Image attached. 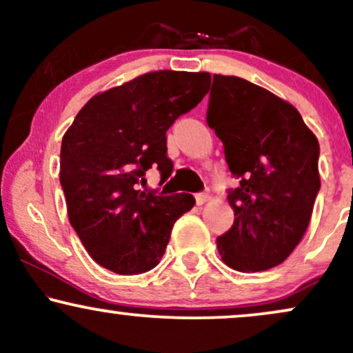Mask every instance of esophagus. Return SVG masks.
<instances>
[{"label":"esophagus","instance_id":"34e87169","mask_svg":"<svg viewBox=\"0 0 353 353\" xmlns=\"http://www.w3.org/2000/svg\"><path fill=\"white\" fill-rule=\"evenodd\" d=\"M208 199H209V194H208V192H199V194H196V204H197V205L205 204V202H208Z\"/></svg>","mask_w":353,"mask_h":353}]
</instances>
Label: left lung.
Here are the masks:
<instances>
[{
    "label": "left lung",
    "mask_w": 353,
    "mask_h": 353,
    "mask_svg": "<svg viewBox=\"0 0 353 353\" xmlns=\"http://www.w3.org/2000/svg\"><path fill=\"white\" fill-rule=\"evenodd\" d=\"M208 124L239 179L228 196L236 217L217 237L219 254L239 272L272 269L309 228L320 189L317 137L292 104L237 76L214 74Z\"/></svg>",
    "instance_id": "obj_1"
}]
</instances>
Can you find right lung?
I'll return each instance as SVG.
<instances>
[{
    "mask_svg": "<svg viewBox=\"0 0 353 353\" xmlns=\"http://www.w3.org/2000/svg\"><path fill=\"white\" fill-rule=\"evenodd\" d=\"M209 72L154 71L92 96L61 143L68 216L104 269L132 275L159 264L190 194L143 192L145 171L172 172L165 131L208 94Z\"/></svg>",
    "mask_w": 353,
    "mask_h": 353,
    "instance_id": "right-lung-1",
    "label": "right lung"
}]
</instances>
